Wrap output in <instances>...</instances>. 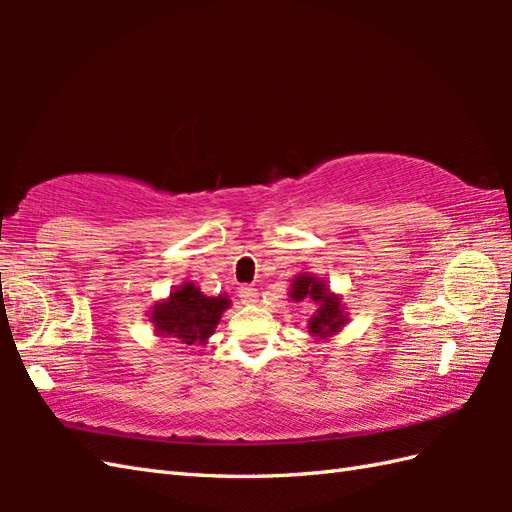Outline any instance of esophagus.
Wrapping results in <instances>:
<instances>
[{
  "label": "esophagus",
  "instance_id": "34e87169",
  "mask_svg": "<svg viewBox=\"0 0 512 512\" xmlns=\"http://www.w3.org/2000/svg\"><path fill=\"white\" fill-rule=\"evenodd\" d=\"M239 299H242V303H255L257 301V288H253V286H248V284H244V286H239Z\"/></svg>",
  "mask_w": 512,
  "mask_h": 512
}]
</instances>
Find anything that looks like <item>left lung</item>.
I'll use <instances>...</instances> for the list:
<instances>
[{"mask_svg": "<svg viewBox=\"0 0 512 512\" xmlns=\"http://www.w3.org/2000/svg\"><path fill=\"white\" fill-rule=\"evenodd\" d=\"M290 297L306 303H317L319 310L317 314H312L310 323V332L314 336H330L336 330H341V325L345 323V314L341 310V301L339 297H334L332 292H328L325 284H321L319 279H314L310 275H299L295 281H292V290Z\"/></svg>", "mask_w": 512, "mask_h": 512, "instance_id": "left-lung-1", "label": "left lung"}]
</instances>
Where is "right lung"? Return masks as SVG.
Here are the masks:
<instances>
[{
    "mask_svg": "<svg viewBox=\"0 0 512 512\" xmlns=\"http://www.w3.org/2000/svg\"><path fill=\"white\" fill-rule=\"evenodd\" d=\"M224 295L206 297L193 284L178 286L167 301L156 303L151 323L160 336H171L180 345L204 343L213 334L222 312L228 308Z\"/></svg>",
    "mask_w": 512,
    "mask_h": 512,
    "instance_id": "add662e5",
    "label": "right lung"
}]
</instances>
